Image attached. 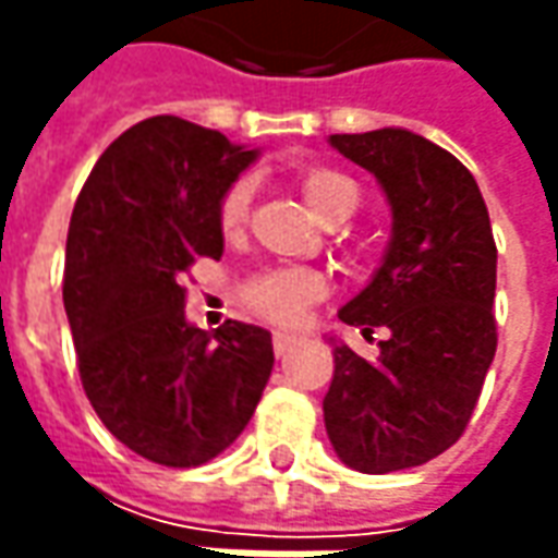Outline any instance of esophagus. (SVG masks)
Here are the masks:
<instances>
[{
  "label": "esophagus",
  "instance_id": "obj_1",
  "mask_svg": "<svg viewBox=\"0 0 558 558\" xmlns=\"http://www.w3.org/2000/svg\"><path fill=\"white\" fill-rule=\"evenodd\" d=\"M294 344H298V335H291V332L272 335V351H276V356H286Z\"/></svg>",
  "mask_w": 558,
  "mask_h": 558
}]
</instances>
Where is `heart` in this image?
I'll use <instances>...</instances> for the list:
<instances>
[{
    "mask_svg": "<svg viewBox=\"0 0 558 558\" xmlns=\"http://www.w3.org/2000/svg\"><path fill=\"white\" fill-rule=\"evenodd\" d=\"M301 195L323 223L338 220V217L348 220L360 204V189L344 173L329 170V167L307 170L301 177ZM247 204H251V183L239 180L220 202V229L226 235H235L245 226ZM323 294H326V279L316 269L307 267L267 269L245 286L247 307L272 323H282V326L298 323L304 311Z\"/></svg>",
    "mask_w": 558,
    "mask_h": 558,
    "instance_id": "heart-1",
    "label": "heart"
}]
</instances>
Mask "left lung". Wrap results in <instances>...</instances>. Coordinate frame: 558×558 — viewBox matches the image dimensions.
Segmentation results:
<instances>
[{"label":"left lung","mask_w":558,"mask_h":558,"mask_svg":"<svg viewBox=\"0 0 558 558\" xmlns=\"http://www.w3.org/2000/svg\"><path fill=\"white\" fill-rule=\"evenodd\" d=\"M329 145L381 185L391 239L366 289L338 311L388 338L375 360L329 338L323 416L338 460L385 475L435 460L469 425L497 351V245L475 177L435 142L385 126Z\"/></svg>","instance_id":"8db88e82"}]
</instances>
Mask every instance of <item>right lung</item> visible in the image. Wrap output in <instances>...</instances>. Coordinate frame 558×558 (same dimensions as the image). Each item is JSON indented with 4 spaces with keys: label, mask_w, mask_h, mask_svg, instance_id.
I'll return each instance as SVG.
<instances>
[{
    "label": "right lung",
    "mask_w": 558,
    "mask_h": 558,
    "mask_svg": "<svg viewBox=\"0 0 558 558\" xmlns=\"http://www.w3.org/2000/svg\"><path fill=\"white\" fill-rule=\"evenodd\" d=\"M183 118H148L105 148L71 214L64 311L83 391L145 460L189 469L245 432L272 373V338L185 319L183 272L223 257L220 202L257 161Z\"/></svg>",
    "instance_id": "add662e5"
}]
</instances>
